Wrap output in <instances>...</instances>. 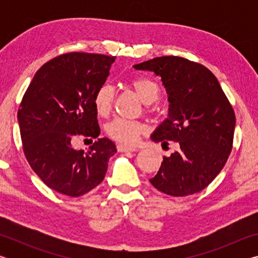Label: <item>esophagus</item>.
<instances>
[{"label":"esophagus","mask_w":258,"mask_h":258,"mask_svg":"<svg viewBox=\"0 0 258 258\" xmlns=\"http://www.w3.org/2000/svg\"><path fill=\"white\" fill-rule=\"evenodd\" d=\"M117 150L119 152H133V151H137L138 149L134 147H127V146H124V145H118L117 146Z\"/></svg>","instance_id":"34e87169"}]
</instances>
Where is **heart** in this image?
Wrapping results in <instances>:
<instances>
[{
	"label": "heart",
	"mask_w": 258,
	"mask_h": 258,
	"mask_svg": "<svg viewBox=\"0 0 258 258\" xmlns=\"http://www.w3.org/2000/svg\"><path fill=\"white\" fill-rule=\"evenodd\" d=\"M131 86L146 104L156 102L159 98V87L154 81L148 78H137L131 82ZM113 89L111 85L103 84L94 94L93 104L100 116H107L110 112L113 102ZM146 132V126L142 123L123 118H116L107 125V133L111 139L125 145H133L140 135Z\"/></svg>",
	"instance_id": "obj_1"
}]
</instances>
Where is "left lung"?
<instances>
[{
    "instance_id": "left-lung-1",
    "label": "left lung",
    "mask_w": 258,
    "mask_h": 258,
    "mask_svg": "<svg viewBox=\"0 0 258 258\" xmlns=\"http://www.w3.org/2000/svg\"><path fill=\"white\" fill-rule=\"evenodd\" d=\"M154 72L167 93L168 115L151 140L177 142L180 149L163 163L150 183L173 197L204 190L222 171L232 150L235 116L217 78L205 66L181 56L134 64Z\"/></svg>"
}]
</instances>
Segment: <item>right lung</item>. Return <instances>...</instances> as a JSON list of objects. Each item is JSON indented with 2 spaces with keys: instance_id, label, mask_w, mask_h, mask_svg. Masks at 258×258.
Segmentation results:
<instances>
[{
  "instance_id": "add662e5",
  "label": "right lung",
  "mask_w": 258,
  "mask_h": 258,
  "mask_svg": "<svg viewBox=\"0 0 258 258\" xmlns=\"http://www.w3.org/2000/svg\"><path fill=\"white\" fill-rule=\"evenodd\" d=\"M116 56L71 52L38 69L20 103L18 123L26 158L45 184L80 197L103 181L109 157L117 152L99 138L93 99ZM76 135L97 138L85 153L71 146ZM92 141V140H91Z\"/></svg>"
}]
</instances>
